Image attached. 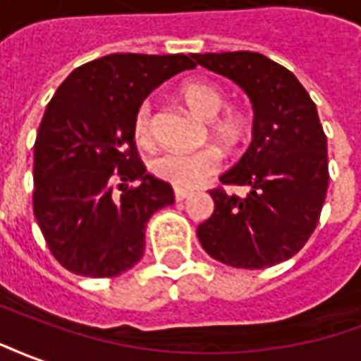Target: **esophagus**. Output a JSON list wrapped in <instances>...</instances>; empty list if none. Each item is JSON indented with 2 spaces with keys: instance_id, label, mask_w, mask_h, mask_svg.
<instances>
[{
  "instance_id": "obj_1",
  "label": "esophagus",
  "mask_w": 361,
  "mask_h": 361,
  "mask_svg": "<svg viewBox=\"0 0 361 361\" xmlns=\"http://www.w3.org/2000/svg\"><path fill=\"white\" fill-rule=\"evenodd\" d=\"M190 196V192L188 190H180V188H175V200L177 202H183V200H186Z\"/></svg>"
}]
</instances>
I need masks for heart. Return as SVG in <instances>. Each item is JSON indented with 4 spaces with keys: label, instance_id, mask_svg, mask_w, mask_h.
<instances>
[{
    "label": "heart",
    "instance_id": "b5f03b06",
    "mask_svg": "<svg viewBox=\"0 0 361 361\" xmlns=\"http://www.w3.org/2000/svg\"><path fill=\"white\" fill-rule=\"evenodd\" d=\"M180 97L192 115L207 123V134L221 148L231 149L240 144L246 134V121L238 113H225L227 99L221 88L204 80H190L183 84ZM134 140L140 146H152V107L148 102L136 109L133 123ZM221 167L219 154L213 148H204L198 152H167L152 161V173L155 177L169 183L180 190L198 188L212 178Z\"/></svg>",
    "mask_w": 361,
    "mask_h": 361
}]
</instances>
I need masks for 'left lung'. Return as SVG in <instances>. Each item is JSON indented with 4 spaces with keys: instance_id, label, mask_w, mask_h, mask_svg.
I'll return each mask as SVG.
<instances>
[{
    "instance_id": "left-lung-1",
    "label": "left lung",
    "mask_w": 361,
    "mask_h": 361,
    "mask_svg": "<svg viewBox=\"0 0 361 361\" xmlns=\"http://www.w3.org/2000/svg\"><path fill=\"white\" fill-rule=\"evenodd\" d=\"M196 65L233 80L254 109L252 144L221 183L248 194L209 192L215 209L198 227L202 248L221 264L264 269L302 250L327 196V136L306 88L283 65L254 51L192 54Z\"/></svg>"
}]
</instances>
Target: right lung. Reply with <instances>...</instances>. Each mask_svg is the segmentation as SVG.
<instances>
[{"instance_id": "obj_1", "label": "right lung", "mask_w": 361, "mask_h": 361, "mask_svg": "<svg viewBox=\"0 0 361 361\" xmlns=\"http://www.w3.org/2000/svg\"><path fill=\"white\" fill-rule=\"evenodd\" d=\"M194 67L183 54L105 55L73 71L47 104L34 144V217L71 273L117 277L144 256L149 217L175 196L138 159L134 113L157 86ZM115 176L139 186L117 197Z\"/></svg>"}]
</instances>
